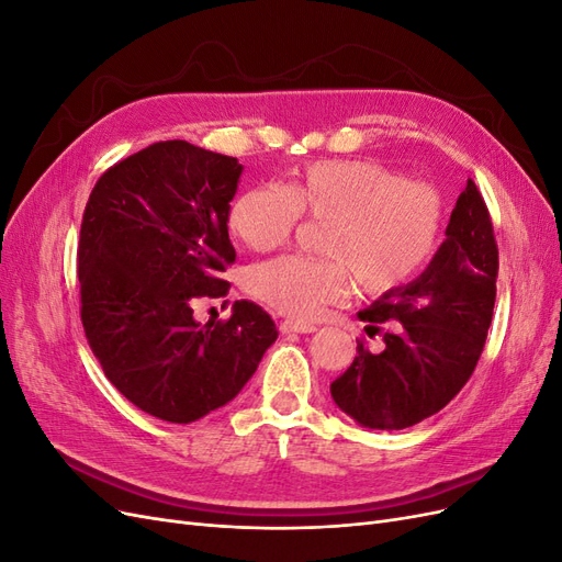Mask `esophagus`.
Returning a JSON list of instances; mask_svg holds the SVG:
<instances>
[{"instance_id": "esophagus-1", "label": "esophagus", "mask_w": 562, "mask_h": 562, "mask_svg": "<svg viewBox=\"0 0 562 562\" xmlns=\"http://www.w3.org/2000/svg\"><path fill=\"white\" fill-rule=\"evenodd\" d=\"M279 330H281V333H314L316 326H312V323H304V321L285 318V321L279 323Z\"/></svg>"}]
</instances>
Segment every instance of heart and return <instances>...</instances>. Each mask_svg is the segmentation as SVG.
<instances>
[{
	"label": "heart",
	"instance_id": "b5f03b06",
	"mask_svg": "<svg viewBox=\"0 0 562 562\" xmlns=\"http://www.w3.org/2000/svg\"><path fill=\"white\" fill-rule=\"evenodd\" d=\"M300 215L328 220L323 255H281L252 265L246 288L291 318H314L345 297L351 277L368 295L396 293L429 267L443 234V196L372 159L312 161L285 190L255 184L232 203L229 227L252 250L291 239Z\"/></svg>",
	"mask_w": 562,
	"mask_h": 562
}]
</instances>
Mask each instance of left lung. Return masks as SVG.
<instances>
[{
    "label": "left lung",
    "mask_w": 562,
    "mask_h": 562,
    "mask_svg": "<svg viewBox=\"0 0 562 562\" xmlns=\"http://www.w3.org/2000/svg\"><path fill=\"white\" fill-rule=\"evenodd\" d=\"M499 250L492 217L469 178L446 241L422 277L359 312L368 337L353 363L330 384L339 411L361 427L398 431L436 415L462 391L479 363L497 297Z\"/></svg>",
    "instance_id": "left-lung-1"
}]
</instances>
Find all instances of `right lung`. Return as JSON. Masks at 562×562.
Masks as SVG:
<instances>
[{"mask_svg":"<svg viewBox=\"0 0 562 562\" xmlns=\"http://www.w3.org/2000/svg\"><path fill=\"white\" fill-rule=\"evenodd\" d=\"M241 164L184 140L155 143L98 178L83 211L81 326L105 378L143 413L190 424L229 403L279 337L260 304L194 321L225 297L234 265L229 201Z\"/></svg>","mask_w":562,"mask_h":562,"instance_id":"1","label":"right lung"}]
</instances>
